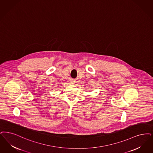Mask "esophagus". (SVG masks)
Here are the masks:
<instances>
[{
	"mask_svg": "<svg viewBox=\"0 0 153 153\" xmlns=\"http://www.w3.org/2000/svg\"><path fill=\"white\" fill-rule=\"evenodd\" d=\"M70 83L71 84H74V81H73V80H71V81H70Z\"/></svg>",
	"mask_w": 153,
	"mask_h": 153,
	"instance_id": "obj_1",
	"label": "esophagus"
}]
</instances>
